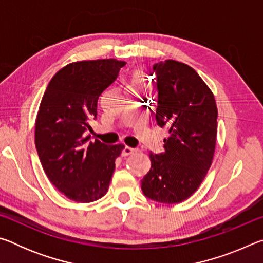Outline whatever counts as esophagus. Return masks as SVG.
I'll return each mask as SVG.
<instances>
[{
  "label": "esophagus",
  "instance_id": "esophagus-1",
  "mask_svg": "<svg viewBox=\"0 0 263 263\" xmlns=\"http://www.w3.org/2000/svg\"><path fill=\"white\" fill-rule=\"evenodd\" d=\"M135 152H137L136 148H132V147H128V146H126V147H124L123 151H122V155L123 157H127V155H131Z\"/></svg>",
  "mask_w": 263,
  "mask_h": 263
}]
</instances>
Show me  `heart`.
<instances>
[{"label": "heart", "mask_w": 263, "mask_h": 263, "mask_svg": "<svg viewBox=\"0 0 263 263\" xmlns=\"http://www.w3.org/2000/svg\"><path fill=\"white\" fill-rule=\"evenodd\" d=\"M137 75H138V74H137Z\"/></svg>", "instance_id": "b5f03b06"}]
</instances>
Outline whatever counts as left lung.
<instances>
[{
    "mask_svg": "<svg viewBox=\"0 0 263 263\" xmlns=\"http://www.w3.org/2000/svg\"><path fill=\"white\" fill-rule=\"evenodd\" d=\"M157 83L155 119L168 128L164 153H149V172L141 190L155 202L175 204L199 188L216 148V100L197 72L176 60L153 66Z\"/></svg>",
    "mask_w": 263,
    "mask_h": 263,
    "instance_id": "8db88e82",
    "label": "left lung"
}]
</instances>
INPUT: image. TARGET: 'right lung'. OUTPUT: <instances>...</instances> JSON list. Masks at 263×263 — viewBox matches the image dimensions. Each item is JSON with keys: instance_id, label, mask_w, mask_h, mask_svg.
Listing matches in <instances>:
<instances>
[{"instance_id": "1", "label": "right lung", "mask_w": 263, "mask_h": 263, "mask_svg": "<svg viewBox=\"0 0 263 263\" xmlns=\"http://www.w3.org/2000/svg\"><path fill=\"white\" fill-rule=\"evenodd\" d=\"M125 64L116 59L72 62L52 78L44 92L35 118V148L48 180L74 202L97 201L109 189L124 145L90 141L86 132L97 117L102 92Z\"/></svg>"}]
</instances>
